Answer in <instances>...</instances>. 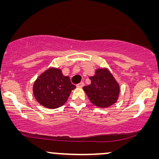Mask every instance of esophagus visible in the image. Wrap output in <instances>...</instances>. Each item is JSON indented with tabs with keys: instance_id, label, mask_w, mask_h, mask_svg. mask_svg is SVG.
<instances>
[{
	"instance_id": "obj_1",
	"label": "esophagus",
	"mask_w": 159,
	"mask_h": 159,
	"mask_svg": "<svg viewBox=\"0 0 159 159\" xmlns=\"http://www.w3.org/2000/svg\"><path fill=\"white\" fill-rule=\"evenodd\" d=\"M83 86H84V82H80V83L77 84V88H82V87H83Z\"/></svg>"
}]
</instances>
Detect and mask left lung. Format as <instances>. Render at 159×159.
I'll list each match as a JSON object with an SVG mask.
<instances>
[{
    "instance_id": "1",
    "label": "left lung",
    "mask_w": 159,
    "mask_h": 159,
    "mask_svg": "<svg viewBox=\"0 0 159 159\" xmlns=\"http://www.w3.org/2000/svg\"><path fill=\"white\" fill-rule=\"evenodd\" d=\"M90 84L83 87V90L91 103L98 108H107L117 101L119 84L107 68L95 69V75L89 77Z\"/></svg>"
}]
</instances>
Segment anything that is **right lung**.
<instances>
[{"instance_id":"add662e5","label":"right lung","mask_w":159,"mask_h":159,"mask_svg":"<svg viewBox=\"0 0 159 159\" xmlns=\"http://www.w3.org/2000/svg\"><path fill=\"white\" fill-rule=\"evenodd\" d=\"M75 88L69 76L63 75L61 69L51 67L37 78L32 90L36 101L41 106L54 109L64 105Z\"/></svg>"}]
</instances>
